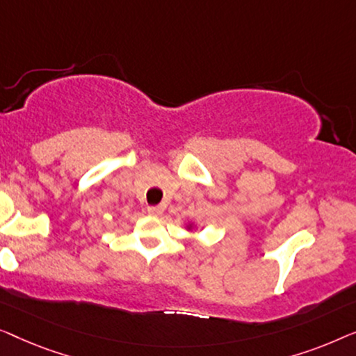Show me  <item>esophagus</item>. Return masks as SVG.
Wrapping results in <instances>:
<instances>
[{"mask_svg": "<svg viewBox=\"0 0 356 356\" xmlns=\"http://www.w3.org/2000/svg\"><path fill=\"white\" fill-rule=\"evenodd\" d=\"M148 213L152 214V216H161L163 208L161 207H148Z\"/></svg>", "mask_w": 356, "mask_h": 356, "instance_id": "34e87169", "label": "esophagus"}]
</instances>
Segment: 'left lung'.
I'll use <instances>...</instances> for the list:
<instances>
[{"instance_id": "left-lung-1", "label": "left lung", "mask_w": 356, "mask_h": 356, "mask_svg": "<svg viewBox=\"0 0 356 356\" xmlns=\"http://www.w3.org/2000/svg\"><path fill=\"white\" fill-rule=\"evenodd\" d=\"M188 229H192V224H190V226H188Z\"/></svg>"}]
</instances>
